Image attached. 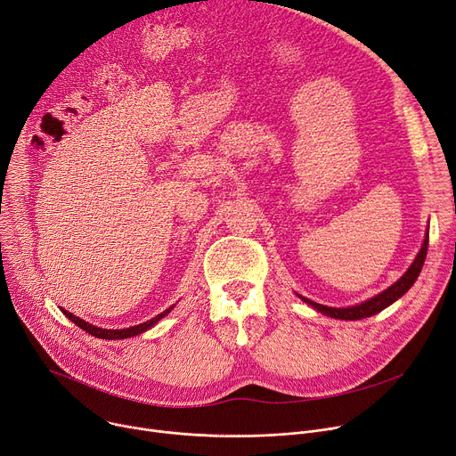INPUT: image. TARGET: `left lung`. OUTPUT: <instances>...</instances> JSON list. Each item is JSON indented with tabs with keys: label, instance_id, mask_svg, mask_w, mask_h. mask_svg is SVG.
Wrapping results in <instances>:
<instances>
[{
	"label": "left lung",
	"instance_id": "obj_1",
	"mask_svg": "<svg viewBox=\"0 0 456 456\" xmlns=\"http://www.w3.org/2000/svg\"><path fill=\"white\" fill-rule=\"evenodd\" d=\"M428 247H429V228H428L422 248H419L414 261L411 263V266L405 270V273L398 279V281H395L389 289H385L383 292H379V294L372 296L370 299H365L358 305H353V306H327V305H320L316 301H312L308 297H303L299 294H297V297L301 301H305L306 305H310L314 310H318V312L325 314V316L334 318V320L356 322V320L370 318V316H374V314L381 312L383 308H387L395 301H398L414 285L419 272H422V266H424V261H426V256H428Z\"/></svg>",
	"mask_w": 456,
	"mask_h": 456
}]
</instances>
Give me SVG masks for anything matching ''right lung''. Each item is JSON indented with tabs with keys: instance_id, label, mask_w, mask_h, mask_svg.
Listing matches in <instances>:
<instances>
[{
	"instance_id": "1",
	"label": "right lung",
	"mask_w": 456,
	"mask_h": 456,
	"mask_svg": "<svg viewBox=\"0 0 456 456\" xmlns=\"http://www.w3.org/2000/svg\"><path fill=\"white\" fill-rule=\"evenodd\" d=\"M173 308H175V305L169 306V308H166L162 314H159V316L151 318L150 322H144V323L129 327V329H102V327L91 325V323L86 322V320H80L78 316H75V314H71V312L65 310V308H61V312L65 314V318H69L75 325H78L82 330L89 332V334L94 336V338H100V339H127V338H133V336H138V334H142V332L150 330V329H151L153 325H157L164 316H167V314H169Z\"/></svg>"
}]
</instances>
